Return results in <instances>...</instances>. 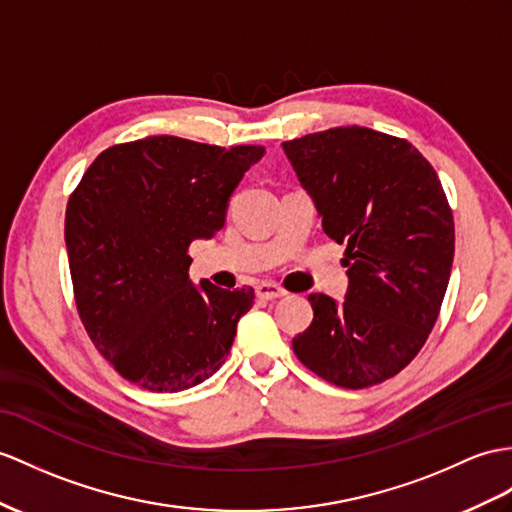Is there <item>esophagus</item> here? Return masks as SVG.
I'll return each instance as SVG.
<instances>
[{"instance_id":"1","label":"esophagus","mask_w":512,"mask_h":512,"mask_svg":"<svg viewBox=\"0 0 512 512\" xmlns=\"http://www.w3.org/2000/svg\"><path fill=\"white\" fill-rule=\"evenodd\" d=\"M256 295H258L260 299H278V297H284L286 291L282 289V286L273 284V282H260V284L256 286Z\"/></svg>"}]
</instances>
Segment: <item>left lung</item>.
I'll list each match as a JSON object with an SVG mask.
<instances>
[{
  "instance_id": "obj_1",
  "label": "left lung",
  "mask_w": 512,
  "mask_h": 512,
  "mask_svg": "<svg viewBox=\"0 0 512 512\" xmlns=\"http://www.w3.org/2000/svg\"><path fill=\"white\" fill-rule=\"evenodd\" d=\"M323 232L345 243V302L313 293L293 339L302 363L343 389L397 376L432 332L450 282L454 217L419 149L360 126L282 143Z\"/></svg>"
}]
</instances>
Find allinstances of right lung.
<instances>
[{"instance_id": "add662e5", "label": "right lung", "mask_w": 512, "mask_h": 512, "mask_svg": "<svg viewBox=\"0 0 512 512\" xmlns=\"http://www.w3.org/2000/svg\"><path fill=\"white\" fill-rule=\"evenodd\" d=\"M265 156L147 136L104 149L71 193L65 241L73 295L93 345L119 376L178 393L226 363L254 289L189 280V245L213 239L230 195Z\"/></svg>"}]
</instances>
